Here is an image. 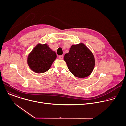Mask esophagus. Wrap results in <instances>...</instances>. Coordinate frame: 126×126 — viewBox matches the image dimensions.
I'll use <instances>...</instances> for the list:
<instances>
[{
  "instance_id": "esophagus-1",
  "label": "esophagus",
  "mask_w": 126,
  "mask_h": 126,
  "mask_svg": "<svg viewBox=\"0 0 126 126\" xmlns=\"http://www.w3.org/2000/svg\"><path fill=\"white\" fill-rule=\"evenodd\" d=\"M59 58L60 59H63V55H60L59 56Z\"/></svg>"
}]
</instances>
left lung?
Listing matches in <instances>:
<instances>
[{"mask_svg": "<svg viewBox=\"0 0 126 126\" xmlns=\"http://www.w3.org/2000/svg\"><path fill=\"white\" fill-rule=\"evenodd\" d=\"M64 60L72 74L80 78L90 75L95 63L92 53L83 43L72 45Z\"/></svg>", "mask_w": 126, "mask_h": 126, "instance_id": "1", "label": "left lung"}]
</instances>
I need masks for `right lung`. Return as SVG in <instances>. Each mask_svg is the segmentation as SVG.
<instances>
[{"mask_svg":"<svg viewBox=\"0 0 126 126\" xmlns=\"http://www.w3.org/2000/svg\"><path fill=\"white\" fill-rule=\"evenodd\" d=\"M56 54L46 44H38L28 55V64L30 69L37 73L48 71L56 58Z\"/></svg>","mask_w":126,"mask_h":126,"instance_id":"1","label":"right lung"}]
</instances>
